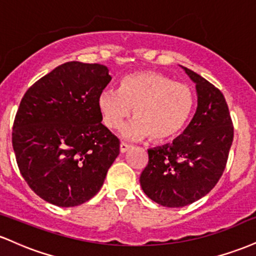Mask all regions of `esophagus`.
Here are the masks:
<instances>
[{
	"mask_svg": "<svg viewBox=\"0 0 256 256\" xmlns=\"http://www.w3.org/2000/svg\"><path fill=\"white\" fill-rule=\"evenodd\" d=\"M130 148L131 146L128 144V143H124V142L120 143V152H126Z\"/></svg>",
	"mask_w": 256,
	"mask_h": 256,
	"instance_id": "1",
	"label": "esophagus"
}]
</instances>
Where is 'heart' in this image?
Masks as SVG:
<instances>
[{
	"mask_svg": "<svg viewBox=\"0 0 256 256\" xmlns=\"http://www.w3.org/2000/svg\"><path fill=\"white\" fill-rule=\"evenodd\" d=\"M98 106L108 128H119L134 110V119L122 130L124 137L150 136L152 140L164 142L177 137L189 124L196 95L189 85L177 83L164 73L146 71L122 78L119 90H102Z\"/></svg>",
	"mask_w": 256,
	"mask_h": 256,
	"instance_id": "obj_1",
	"label": "heart"
}]
</instances>
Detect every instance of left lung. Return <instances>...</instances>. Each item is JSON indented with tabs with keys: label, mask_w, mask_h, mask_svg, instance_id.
I'll use <instances>...</instances> for the list:
<instances>
[{
	"label": "left lung",
	"mask_w": 256,
	"mask_h": 256,
	"mask_svg": "<svg viewBox=\"0 0 256 256\" xmlns=\"http://www.w3.org/2000/svg\"><path fill=\"white\" fill-rule=\"evenodd\" d=\"M182 68L196 84V113L171 144L148 149V165L140 178L149 198L171 208L192 204L216 186L234 140L230 112L222 91L192 70Z\"/></svg>",
	"instance_id": "left-lung-1"
}]
</instances>
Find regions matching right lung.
<instances>
[{
	"label": "right lung",
	"mask_w": 256,
	"mask_h": 256,
	"mask_svg": "<svg viewBox=\"0 0 256 256\" xmlns=\"http://www.w3.org/2000/svg\"><path fill=\"white\" fill-rule=\"evenodd\" d=\"M100 64L70 61L28 88L14 119L18 167L40 198L58 207L89 201L119 155L98 98L112 77Z\"/></svg>",
	"instance_id": "obj_1"
}]
</instances>
